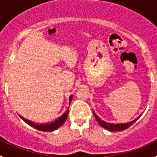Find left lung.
<instances>
[{
  "mask_svg": "<svg viewBox=\"0 0 157 157\" xmlns=\"http://www.w3.org/2000/svg\"><path fill=\"white\" fill-rule=\"evenodd\" d=\"M93 115H94L96 121L99 122V125L102 126V127L105 128V129L108 130V131H113V132L114 131H124V130L127 129V128H129L130 126L132 125V124H134V123L135 122V121H137L139 118H140V117H137V118H135L134 121H130V122H127V123H124V124H112V123H107V122H105V121L101 120L100 118H99V116L95 114L94 112H93Z\"/></svg>",
  "mask_w": 157,
  "mask_h": 157,
  "instance_id": "1",
  "label": "left lung"
}]
</instances>
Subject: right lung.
<instances>
[{"label": "right lung", "mask_w": 157, "mask_h": 157, "mask_svg": "<svg viewBox=\"0 0 157 157\" xmlns=\"http://www.w3.org/2000/svg\"><path fill=\"white\" fill-rule=\"evenodd\" d=\"M72 99H73V96L71 95L69 98V105H70V104H71V100H72ZM68 112H69V110H68V109H67V112H64V113L63 114L61 117H59L58 118H57V119L55 120L54 122L45 123V124H44V123L43 124H38V123L33 122L32 121H29V120L26 119V118H24L23 117H22L21 115H20V117L23 120V121H25V122L26 123V124H28L29 125L31 126V127L35 128L36 129L39 130V131H46L47 132V131H55V130L58 129V128L61 127V126L64 124V121H66V119H67V115H68Z\"/></svg>", "instance_id": "add662e5"}]
</instances>
